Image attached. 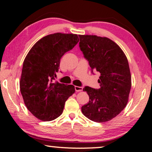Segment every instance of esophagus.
Returning <instances> with one entry per match:
<instances>
[{"label":"esophagus","instance_id":"obj_1","mask_svg":"<svg viewBox=\"0 0 152 152\" xmlns=\"http://www.w3.org/2000/svg\"><path fill=\"white\" fill-rule=\"evenodd\" d=\"M75 89L77 92H78V91H81L83 90V88H82V87H79V86H75Z\"/></svg>","mask_w":152,"mask_h":152}]
</instances>
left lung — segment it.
<instances>
[{
	"mask_svg": "<svg viewBox=\"0 0 152 152\" xmlns=\"http://www.w3.org/2000/svg\"><path fill=\"white\" fill-rule=\"evenodd\" d=\"M79 48L89 62L91 72L100 73V88L86 86L89 102L81 107L89 120L104 123L116 117L125 108L131 88L128 60L115 42L106 37L79 35Z\"/></svg>",
	"mask_w": 152,
	"mask_h": 152,
	"instance_id": "obj_1",
	"label": "left lung"
}]
</instances>
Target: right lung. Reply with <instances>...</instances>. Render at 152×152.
<instances>
[{"label": "right lung", "mask_w": 152, "mask_h": 152, "mask_svg": "<svg viewBox=\"0 0 152 152\" xmlns=\"http://www.w3.org/2000/svg\"><path fill=\"white\" fill-rule=\"evenodd\" d=\"M77 34L55 33L39 39L24 60L20 91L27 109L42 121H53L63 113L75 86L54 83L60 61L78 43Z\"/></svg>", "instance_id": "1"}]
</instances>
